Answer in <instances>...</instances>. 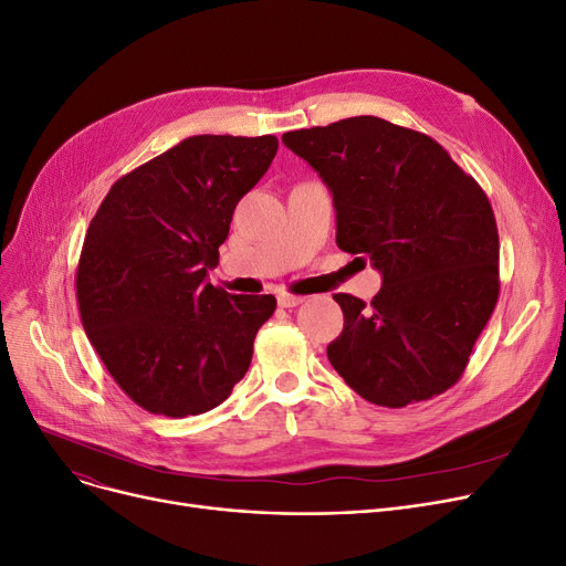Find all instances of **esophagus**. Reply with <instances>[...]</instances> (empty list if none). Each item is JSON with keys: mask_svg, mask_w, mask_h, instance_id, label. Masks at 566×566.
<instances>
[{"mask_svg": "<svg viewBox=\"0 0 566 566\" xmlns=\"http://www.w3.org/2000/svg\"><path fill=\"white\" fill-rule=\"evenodd\" d=\"M304 302V297H297V294H290V292H281L279 294V306L281 308H294Z\"/></svg>", "mask_w": 566, "mask_h": 566, "instance_id": "34e87169", "label": "esophagus"}]
</instances>
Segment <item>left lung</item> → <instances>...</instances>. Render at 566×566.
I'll list each match as a JSON object with an SVG mask.
<instances>
[{
    "label": "left lung",
    "mask_w": 566,
    "mask_h": 566,
    "mask_svg": "<svg viewBox=\"0 0 566 566\" xmlns=\"http://www.w3.org/2000/svg\"><path fill=\"white\" fill-rule=\"evenodd\" d=\"M283 143L329 186L338 249L382 274L370 304L334 294L345 322L332 366L382 408L453 387L500 297L486 193L433 138L380 117L290 130Z\"/></svg>",
    "instance_id": "left-lung-1"
}]
</instances>
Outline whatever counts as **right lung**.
Returning <instances> with one entry per match:
<instances>
[{
    "mask_svg": "<svg viewBox=\"0 0 566 566\" xmlns=\"http://www.w3.org/2000/svg\"><path fill=\"white\" fill-rule=\"evenodd\" d=\"M274 136H193L119 177L75 272L87 338L122 391L151 415L209 412L244 378L272 294L207 283L232 211L272 166Z\"/></svg>",
    "mask_w": 566,
    "mask_h": 566,
    "instance_id": "obj_1",
    "label": "right lung"
}]
</instances>
